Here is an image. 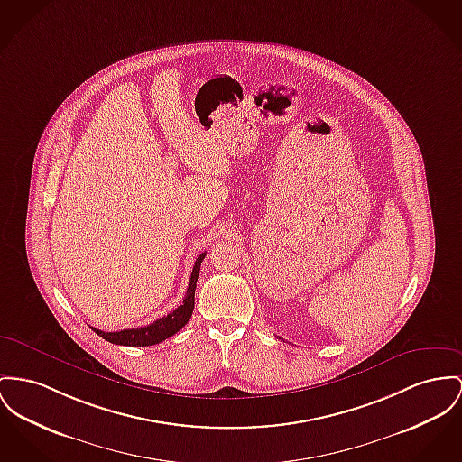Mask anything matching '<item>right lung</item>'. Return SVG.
Here are the masks:
<instances>
[{
    "label": "right lung",
    "instance_id": "1",
    "mask_svg": "<svg viewBox=\"0 0 462 462\" xmlns=\"http://www.w3.org/2000/svg\"><path fill=\"white\" fill-rule=\"evenodd\" d=\"M207 252L199 254L192 273H190V280H189V287L185 292L184 303L179 308H175L173 311H170L168 315L157 319L152 324L145 326V328H134V329H123V331H116V333H105L101 329L91 328L97 337H101L110 343L116 345H125V346H151L155 343H161L170 337H173L175 333H179L185 324L189 322L192 310H194V291H196V282L199 277V268L201 263L205 259Z\"/></svg>",
    "mask_w": 462,
    "mask_h": 462
}]
</instances>
